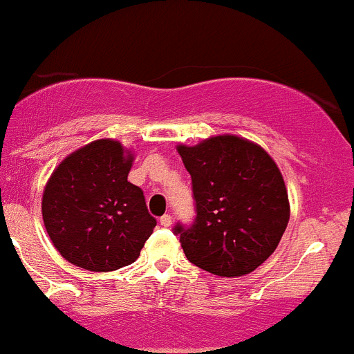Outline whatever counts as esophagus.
<instances>
[{
    "instance_id": "obj_1",
    "label": "esophagus",
    "mask_w": 354,
    "mask_h": 354,
    "mask_svg": "<svg viewBox=\"0 0 354 354\" xmlns=\"http://www.w3.org/2000/svg\"><path fill=\"white\" fill-rule=\"evenodd\" d=\"M159 222H160L162 227H170V225H172V217H170L169 214H165V215H162Z\"/></svg>"
}]
</instances>
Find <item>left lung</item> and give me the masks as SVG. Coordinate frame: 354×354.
<instances>
[{"label": "left lung", "instance_id": "1", "mask_svg": "<svg viewBox=\"0 0 354 354\" xmlns=\"http://www.w3.org/2000/svg\"><path fill=\"white\" fill-rule=\"evenodd\" d=\"M192 178L195 218L177 222L187 260L218 277H240L275 252L290 218L288 194L263 149L235 136L178 145Z\"/></svg>", "mask_w": 354, "mask_h": 354}]
</instances>
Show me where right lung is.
I'll list each match as a JSON object with an SVG mask.
<instances>
[{
  "mask_svg": "<svg viewBox=\"0 0 354 354\" xmlns=\"http://www.w3.org/2000/svg\"><path fill=\"white\" fill-rule=\"evenodd\" d=\"M132 156L120 142L95 140L61 162L43 195V220L54 247L89 272L137 260L157 220L144 192L127 182Z\"/></svg>",
  "mask_w": 354,
  "mask_h": 354,
  "instance_id": "obj_1",
  "label": "right lung"
}]
</instances>
